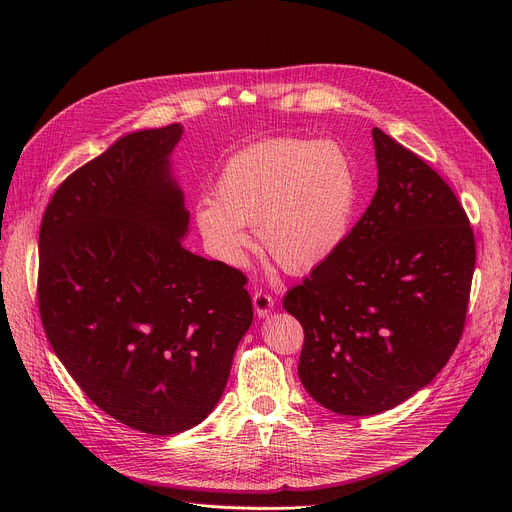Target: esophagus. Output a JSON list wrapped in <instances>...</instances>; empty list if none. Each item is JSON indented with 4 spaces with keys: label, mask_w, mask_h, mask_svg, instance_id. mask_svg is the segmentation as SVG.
Instances as JSON below:
<instances>
[{
    "label": "esophagus",
    "mask_w": 512,
    "mask_h": 512,
    "mask_svg": "<svg viewBox=\"0 0 512 512\" xmlns=\"http://www.w3.org/2000/svg\"><path fill=\"white\" fill-rule=\"evenodd\" d=\"M253 307H255V313H257L259 317H265V315H270V313L274 311L276 301H274L267 292H261V290H259V292L253 294Z\"/></svg>",
    "instance_id": "34e87169"
}]
</instances>
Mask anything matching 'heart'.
Segmentation results:
<instances>
[{"mask_svg": "<svg viewBox=\"0 0 512 512\" xmlns=\"http://www.w3.org/2000/svg\"><path fill=\"white\" fill-rule=\"evenodd\" d=\"M359 205L357 166L340 143L276 137L232 153L213 182V201L195 205L209 253L242 265L257 226L282 270L305 274L348 238Z\"/></svg>", "mask_w": 512, "mask_h": 512, "instance_id": "b5f03b06", "label": "heart"}]
</instances>
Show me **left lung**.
Here are the masks:
<instances>
[{
    "instance_id": "obj_1",
    "label": "left lung",
    "mask_w": 512,
    "mask_h": 512,
    "mask_svg": "<svg viewBox=\"0 0 512 512\" xmlns=\"http://www.w3.org/2000/svg\"><path fill=\"white\" fill-rule=\"evenodd\" d=\"M378 191L344 245L286 292L299 378L338 415H378L432 382L465 328L475 238L452 188L371 130Z\"/></svg>"
}]
</instances>
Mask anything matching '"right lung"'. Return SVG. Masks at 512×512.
Here are the masks:
<instances>
[{"instance_id":"obj_1","label":"right lung","mask_w":512,"mask_h":512,"mask_svg":"<svg viewBox=\"0 0 512 512\" xmlns=\"http://www.w3.org/2000/svg\"><path fill=\"white\" fill-rule=\"evenodd\" d=\"M182 126L137 130L70 174L39 232L47 340L95 405L153 436L218 405L253 324L247 278L186 251L170 155Z\"/></svg>"}]
</instances>
